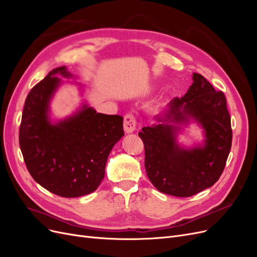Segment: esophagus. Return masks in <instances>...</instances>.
Wrapping results in <instances>:
<instances>
[{
    "mask_svg": "<svg viewBox=\"0 0 257 257\" xmlns=\"http://www.w3.org/2000/svg\"><path fill=\"white\" fill-rule=\"evenodd\" d=\"M123 127L124 131H125L126 134H131L136 130V120L135 116L132 113H127L124 116V121H123Z\"/></svg>",
    "mask_w": 257,
    "mask_h": 257,
    "instance_id": "obj_1",
    "label": "esophagus"
}]
</instances>
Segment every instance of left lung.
<instances>
[{
    "instance_id": "8db88e82",
    "label": "left lung",
    "mask_w": 257,
    "mask_h": 257,
    "mask_svg": "<svg viewBox=\"0 0 257 257\" xmlns=\"http://www.w3.org/2000/svg\"><path fill=\"white\" fill-rule=\"evenodd\" d=\"M185 95L175 97L158 123L142 128L145 167L151 183L160 192L189 197L212 186L222 175L231 147L230 116L224 93L215 91L204 76L193 73ZM191 122L203 130L204 141L182 147L178 134Z\"/></svg>"
}]
</instances>
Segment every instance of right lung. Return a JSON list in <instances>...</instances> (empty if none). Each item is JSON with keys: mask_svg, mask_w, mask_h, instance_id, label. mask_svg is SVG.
<instances>
[{"mask_svg": "<svg viewBox=\"0 0 257 257\" xmlns=\"http://www.w3.org/2000/svg\"><path fill=\"white\" fill-rule=\"evenodd\" d=\"M66 66L52 69L27 96L19 131L20 149L34 180L56 195L74 198L94 192L105 176L113 146L124 135L123 118L98 113L83 102L73 114L51 121L50 103ZM80 91L81 83L74 81Z\"/></svg>", "mask_w": 257, "mask_h": 257, "instance_id": "add662e5", "label": "right lung"}]
</instances>
